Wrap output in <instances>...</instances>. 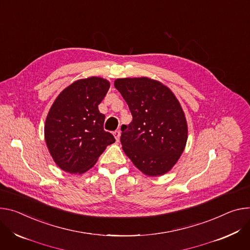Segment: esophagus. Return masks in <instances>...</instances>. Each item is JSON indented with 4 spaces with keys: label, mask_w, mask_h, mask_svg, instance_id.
<instances>
[{
    "label": "esophagus",
    "mask_w": 250,
    "mask_h": 250,
    "mask_svg": "<svg viewBox=\"0 0 250 250\" xmlns=\"http://www.w3.org/2000/svg\"><path fill=\"white\" fill-rule=\"evenodd\" d=\"M113 137H115V139H116V141H117V142H120V138H121V130L119 129V130L113 131Z\"/></svg>",
    "instance_id": "esophagus-1"
}]
</instances>
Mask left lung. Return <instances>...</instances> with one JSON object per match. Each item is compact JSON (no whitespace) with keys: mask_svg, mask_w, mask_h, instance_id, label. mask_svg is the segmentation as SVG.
<instances>
[{"mask_svg":"<svg viewBox=\"0 0 250 250\" xmlns=\"http://www.w3.org/2000/svg\"><path fill=\"white\" fill-rule=\"evenodd\" d=\"M115 87L132 116L121 128L125 153L146 175L167 173L188 142V122L178 100L166 84L147 77L118 79Z\"/></svg>","mask_w":250,"mask_h":250,"instance_id":"obj_1","label":"left lung"}]
</instances>
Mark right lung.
Masks as SVG:
<instances>
[{
	"label": "right lung",
	"mask_w": 250,
	"mask_h": 250,
	"mask_svg": "<svg viewBox=\"0 0 250 250\" xmlns=\"http://www.w3.org/2000/svg\"><path fill=\"white\" fill-rule=\"evenodd\" d=\"M110 83L100 77L74 82L62 90L44 123V141L56 165L69 173L92 168L107 146L116 142L104 129L99 104Z\"/></svg>",
	"instance_id": "add662e5"
}]
</instances>
